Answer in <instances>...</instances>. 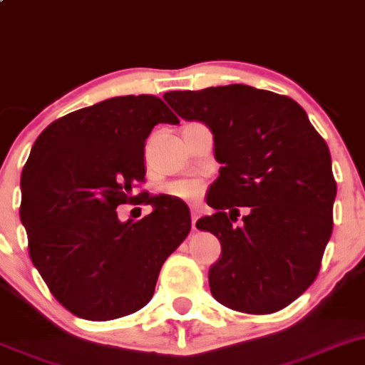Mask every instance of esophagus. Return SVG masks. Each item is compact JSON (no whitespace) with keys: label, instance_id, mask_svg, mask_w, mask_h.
I'll list each match as a JSON object with an SVG mask.
<instances>
[{"label":"esophagus","instance_id":"1","mask_svg":"<svg viewBox=\"0 0 365 365\" xmlns=\"http://www.w3.org/2000/svg\"><path fill=\"white\" fill-rule=\"evenodd\" d=\"M190 215H192V230H196V221L197 217H200V207L192 205V207H190Z\"/></svg>","mask_w":365,"mask_h":365}]
</instances>
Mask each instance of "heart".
I'll list each match as a JSON object with an SVG mask.
<instances>
[{
	"mask_svg": "<svg viewBox=\"0 0 365 365\" xmlns=\"http://www.w3.org/2000/svg\"><path fill=\"white\" fill-rule=\"evenodd\" d=\"M201 185L197 182H190V180H182V182H175L168 187V192L171 196L182 197V200H194L201 194Z\"/></svg>",
	"mask_w": 365,
	"mask_h": 365,
	"instance_id": "1",
	"label": "heart"
}]
</instances>
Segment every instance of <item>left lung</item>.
<instances>
[{
  "mask_svg": "<svg viewBox=\"0 0 365 365\" xmlns=\"http://www.w3.org/2000/svg\"><path fill=\"white\" fill-rule=\"evenodd\" d=\"M164 100L214 133L221 169L207 203L215 214L196 222L221 242L208 271L212 296L246 314L285 309L316 280L334 228L327 143L294 100L250 85L175 91ZM240 206L247 214L235 223Z\"/></svg>",
  "mask_w": 365,
  "mask_h": 365,
  "instance_id": "left-lung-1",
  "label": "left lung"
}]
</instances>
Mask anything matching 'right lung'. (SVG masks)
Here are the masks:
<instances>
[{
	"label": "right lung",
	"mask_w": 365,
	"mask_h": 365,
	"mask_svg": "<svg viewBox=\"0 0 365 365\" xmlns=\"http://www.w3.org/2000/svg\"><path fill=\"white\" fill-rule=\"evenodd\" d=\"M178 118L157 96H118L56 119L35 140L21 175V222L30 258L51 294L74 316L110 321L153 298L165 258L190 232L173 196H133L144 182V143ZM154 207L119 222L126 200Z\"/></svg>",
	"instance_id": "1"
}]
</instances>
